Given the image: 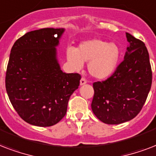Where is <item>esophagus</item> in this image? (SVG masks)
<instances>
[{"label":"esophagus","instance_id":"34e87169","mask_svg":"<svg viewBox=\"0 0 156 156\" xmlns=\"http://www.w3.org/2000/svg\"><path fill=\"white\" fill-rule=\"evenodd\" d=\"M87 83L86 80L84 79V78H81L80 79V85H84V84H85Z\"/></svg>","mask_w":156,"mask_h":156}]
</instances>
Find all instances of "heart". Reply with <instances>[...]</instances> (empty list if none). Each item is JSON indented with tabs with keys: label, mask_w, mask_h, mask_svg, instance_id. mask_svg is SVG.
<instances>
[{
	"label": "heart",
	"mask_w": 156,
	"mask_h": 156,
	"mask_svg": "<svg viewBox=\"0 0 156 156\" xmlns=\"http://www.w3.org/2000/svg\"><path fill=\"white\" fill-rule=\"evenodd\" d=\"M67 59L74 70H80L84 62H88V72L96 79H106L114 72L120 56L116 44L107 43L100 39L87 40L77 49L68 47Z\"/></svg>",
	"instance_id": "b5f03b06"
}]
</instances>
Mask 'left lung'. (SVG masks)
Here are the masks:
<instances>
[{
    "instance_id": "obj_1",
    "label": "left lung",
    "mask_w": 156,
    "mask_h": 156,
    "mask_svg": "<svg viewBox=\"0 0 156 156\" xmlns=\"http://www.w3.org/2000/svg\"><path fill=\"white\" fill-rule=\"evenodd\" d=\"M128 42L124 60L104 81L94 82L92 111L107 124L133 119L142 110L151 87L149 54L142 41L126 32Z\"/></svg>"
}]
</instances>
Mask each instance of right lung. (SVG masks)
Wrapping results in <instances>:
<instances>
[{
    "mask_svg": "<svg viewBox=\"0 0 156 156\" xmlns=\"http://www.w3.org/2000/svg\"><path fill=\"white\" fill-rule=\"evenodd\" d=\"M64 28L29 32L12 47L5 88L14 110L24 121L40 127L58 123L67 113L71 95L78 89L80 75L65 73L56 47Z\"/></svg>",
    "mask_w": 156,
    "mask_h": 156,
    "instance_id": "1",
    "label": "right lung"
}]
</instances>
